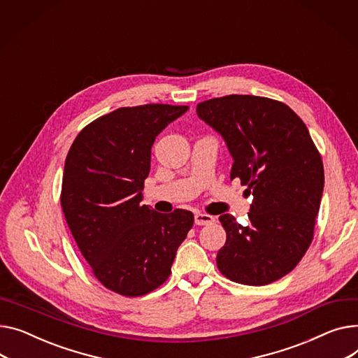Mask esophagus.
Instances as JSON below:
<instances>
[{"label":"esophagus","mask_w":358,"mask_h":358,"mask_svg":"<svg viewBox=\"0 0 358 358\" xmlns=\"http://www.w3.org/2000/svg\"><path fill=\"white\" fill-rule=\"evenodd\" d=\"M214 222V217L210 216V214H204V213H196L194 214V223L197 226H206Z\"/></svg>","instance_id":"esophagus-1"}]
</instances>
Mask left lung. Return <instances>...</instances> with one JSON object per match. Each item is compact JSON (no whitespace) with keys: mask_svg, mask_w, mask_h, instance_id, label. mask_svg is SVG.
<instances>
[{"mask_svg":"<svg viewBox=\"0 0 358 358\" xmlns=\"http://www.w3.org/2000/svg\"><path fill=\"white\" fill-rule=\"evenodd\" d=\"M200 119L226 141L239 178L253 196L249 226L219 217L226 243L219 271L233 282L262 287L289 273L314 237L324 189L321 155L302 119L285 103L229 94L197 105Z\"/></svg>","mask_w":358,"mask_h":358,"instance_id":"1","label":"left lung"}]
</instances>
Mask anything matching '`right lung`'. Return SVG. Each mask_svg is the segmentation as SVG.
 <instances>
[{"label":"right lung","instance_id":"obj_1","mask_svg":"<svg viewBox=\"0 0 358 358\" xmlns=\"http://www.w3.org/2000/svg\"><path fill=\"white\" fill-rule=\"evenodd\" d=\"M188 106L150 103L94 119L71 144L60 203L93 275L124 296H142L169 279L192 211L161 214L141 206L158 134Z\"/></svg>","mask_w":358,"mask_h":358}]
</instances>
